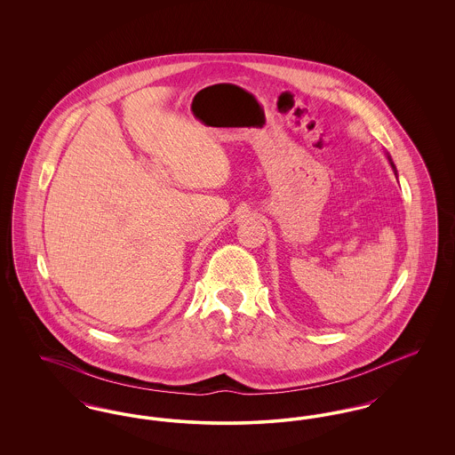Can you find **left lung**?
Instances as JSON below:
<instances>
[{
    "instance_id": "8db88e82",
    "label": "left lung",
    "mask_w": 455,
    "mask_h": 455,
    "mask_svg": "<svg viewBox=\"0 0 455 455\" xmlns=\"http://www.w3.org/2000/svg\"><path fill=\"white\" fill-rule=\"evenodd\" d=\"M387 158H389L390 165H392V169H394V173L397 175V171H395V167H394V162H392V158H390L389 155H387Z\"/></svg>"
}]
</instances>
